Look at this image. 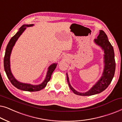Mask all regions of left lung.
Here are the masks:
<instances>
[{
  "instance_id": "left-lung-1",
  "label": "left lung",
  "mask_w": 122,
  "mask_h": 122,
  "mask_svg": "<svg viewBox=\"0 0 122 122\" xmlns=\"http://www.w3.org/2000/svg\"><path fill=\"white\" fill-rule=\"evenodd\" d=\"M95 43L101 46L104 51V69L102 76L97 83L86 93H79L76 91L71 86L68 75L66 78L69 86L74 94L79 96H88L98 94L104 91L112 81L116 70V61L114 59V52L113 47L108 41L107 36L103 30H100L99 36L94 39Z\"/></svg>"
}]
</instances>
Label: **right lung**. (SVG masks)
I'll use <instances>...</instances> for the list:
<instances>
[{"label":"right lung","instance_id":"add662e5","mask_svg":"<svg viewBox=\"0 0 122 122\" xmlns=\"http://www.w3.org/2000/svg\"><path fill=\"white\" fill-rule=\"evenodd\" d=\"M33 24H29V25H23L19 28V30L11 38L10 41L8 43V44L6 46V48L5 50V53L4 59V70L5 71V73L7 76L8 79L10 81L13 86H15L18 89L22 90V91H28V92H36L39 91L43 89V88L46 87V84L48 81L51 79V74L56 69V65L57 64H51V66L48 68V71L47 72V74H46V78L45 79L44 81L41 83V84L39 85H37V86H33V85H31L29 84H26V83H23L21 82H19L18 81L15 79L14 76H13L12 73L11 72L10 68V54L11 52V50L13 49V47L14 46L15 43L16 41H17L18 38L20 36V35L22 34L23 31L25 30L27 27H29V26H33Z\"/></svg>","mask_w":122,"mask_h":122}]
</instances>
